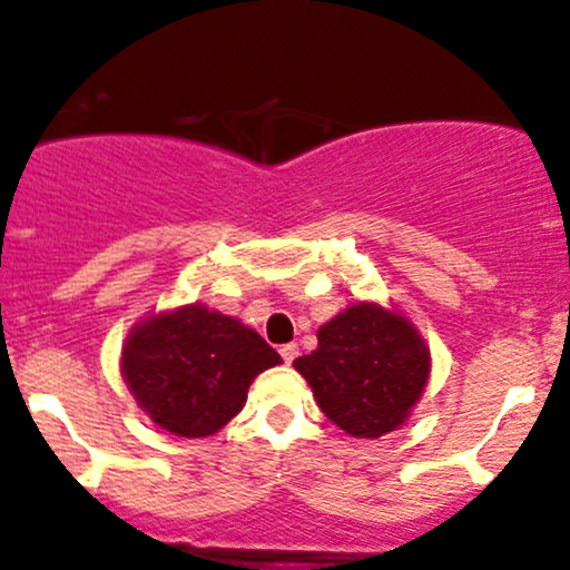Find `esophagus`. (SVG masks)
<instances>
[{
    "instance_id": "1",
    "label": "esophagus",
    "mask_w": 570,
    "mask_h": 570,
    "mask_svg": "<svg viewBox=\"0 0 570 570\" xmlns=\"http://www.w3.org/2000/svg\"><path fill=\"white\" fill-rule=\"evenodd\" d=\"M299 356V348H297V343H286V345H281V358H284L286 364H292L294 358Z\"/></svg>"
}]
</instances>
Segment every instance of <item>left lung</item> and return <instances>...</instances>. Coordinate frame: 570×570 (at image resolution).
Wrapping results in <instances>:
<instances>
[{
  "label": "left lung",
  "mask_w": 570,
  "mask_h": 570,
  "mask_svg": "<svg viewBox=\"0 0 570 570\" xmlns=\"http://www.w3.org/2000/svg\"><path fill=\"white\" fill-rule=\"evenodd\" d=\"M318 407L358 440L399 429L429 381V348L407 318L358 303L318 330V348L294 358Z\"/></svg>",
  "instance_id": "left-lung-1"
}]
</instances>
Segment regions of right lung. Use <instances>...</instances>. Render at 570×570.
<instances>
[{
  "instance_id": "1",
  "label": "right lung",
  "mask_w": 570,
  "mask_h": 570,
  "mask_svg": "<svg viewBox=\"0 0 570 570\" xmlns=\"http://www.w3.org/2000/svg\"><path fill=\"white\" fill-rule=\"evenodd\" d=\"M278 362L257 332L200 305L153 316L122 348L130 394L158 426L187 440L238 415L254 377Z\"/></svg>"
}]
</instances>
